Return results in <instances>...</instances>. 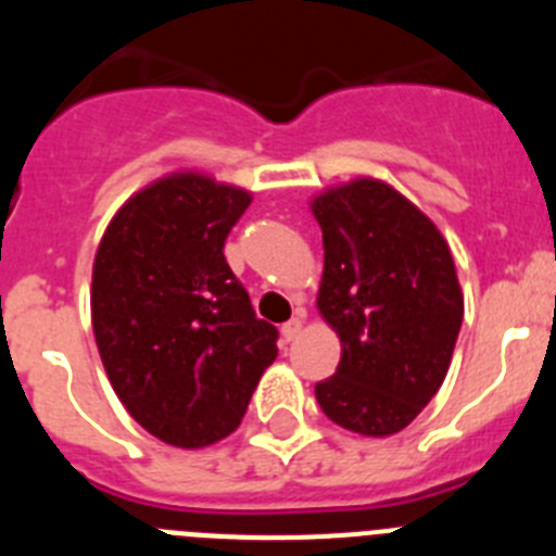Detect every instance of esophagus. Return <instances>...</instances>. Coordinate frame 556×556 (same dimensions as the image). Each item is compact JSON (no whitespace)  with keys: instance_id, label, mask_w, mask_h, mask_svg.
Returning <instances> with one entry per match:
<instances>
[{"instance_id":"esophagus-1","label":"esophagus","mask_w":556,"mask_h":556,"mask_svg":"<svg viewBox=\"0 0 556 556\" xmlns=\"http://www.w3.org/2000/svg\"><path fill=\"white\" fill-rule=\"evenodd\" d=\"M301 328H303V317H292V320L281 326V337L287 339V342H292V339L301 333Z\"/></svg>"}]
</instances>
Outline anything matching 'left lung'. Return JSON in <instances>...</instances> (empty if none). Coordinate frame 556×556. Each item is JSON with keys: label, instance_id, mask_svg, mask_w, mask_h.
<instances>
[{"label": "left lung", "instance_id": "8db88e82", "mask_svg": "<svg viewBox=\"0 0 556 556\" xmlns=\"http://www.w3.org/2000/svg\"><path fill=\"white\" fill-rule=\"evenodd\" d=\"M312 211L326 248L317 306L342 342L314 395L342 429L395 434L448 372L465 312L454 258L424 211L381 180L323 191Z\"/></svg>", "mask_w": 556, "mask_h": 556}]
</instances>
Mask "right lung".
Here are the masks:
<instances>
[{
  "label": "right lung",
  "instance_id": "1",
  "mask_svg": "<svg viewBox=\"0 0 556 556\" xmlns=\"http://www.w3.org/2000/svg\"><path fill=\"white\" fill-rule=\"evenodd\" d=\"M248 205L250 191L178 172L132 194L97 250L91 323L113 392L178 448L236 431L278 356V328L225 262Z\"/></svg>",
  "mask_w": 556,
  "mask_h": 556
}]
</instances>
